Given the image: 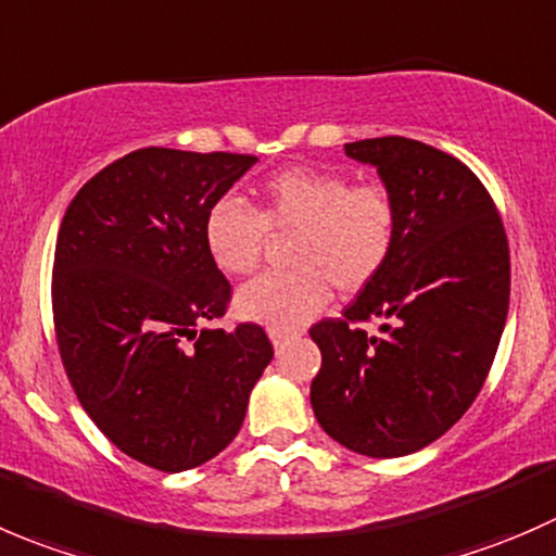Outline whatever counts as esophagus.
Listing matches in <instances>:
<instances>
[{"mask_svg": "<svg viewBox=\"0 0 556 556\" xmlns=\"http://www.w3.org/2000/svg\"><path fill=\"white\" fill-rule=\"evenodd\" d=\"M289 329H270V340H273V345H276V349H278V345L280 343H283V340L286 338H289Z\"/></svg>", "mask_w": 556, "mask_h": 556, "instance_id": "esophagus-1", "label": "esophagus"}]
</instances>
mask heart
Wrapping results in <instances>:
<instances>
[{
    "label": "heart",
    "instance_id": "1",
    "mask_svg": "<svg viewBox=\"0 0 556 556\" xmlns=\"http://www.w3.org/2000/svg\"><path fill=\"white\" fill-rule=\"evenodd\" d=\"M267 232H291V270L251 280L238 291L235 307L249 321L291 329L327 305L332 286L340 294H356L381 276L397 245V200L381 180L351 184L338 169L291 167L256 189L254 211L224 197L202 224L207 256L232 278L262 265Z\"/></svg>",
    "mask_w": 556,
    "mask_h": 556
}]
</instances>
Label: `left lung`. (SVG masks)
Here are the masks:
<instances>
[{"label":"left lung","instance_id":"left-lung-1","mask_svg":"<svg viewBox=\"0 0 556 556\" xmlns=\"http://www.w3.org/2000/svg\"><path fill=\"white\" fill-rule=\"evenodd\" d=\"M397 200L383 273L340 318L313 324L318 425L378 459L414 454L452 430L489 376L508 316L510 254L492 197L459 159L408 137L345 142ZM365 320L382 332L361 329Z\"/></svg>","mask_w":556,"mask_h":556}]
</instances>
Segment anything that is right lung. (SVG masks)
<instances>
[{
  "instance_id": "right-lung-1",
  "label": "right lung",
  "mask_w": 556,
  "mask_h": 556,
  "mask_svg": "<svg viewBox=\"0 0 556 556\" xmlns=\"http://www.w3.org/2000/svg\"><path fill=\"white\" fill-rule=\"evenodd\" d=\"M249 153L140 148L70 202L53 254V327L70 383L113 446L162 472L232 443L273 359L260 324L207 329L232 300L202 224Z\"/></svg>"
}]
</instances>
